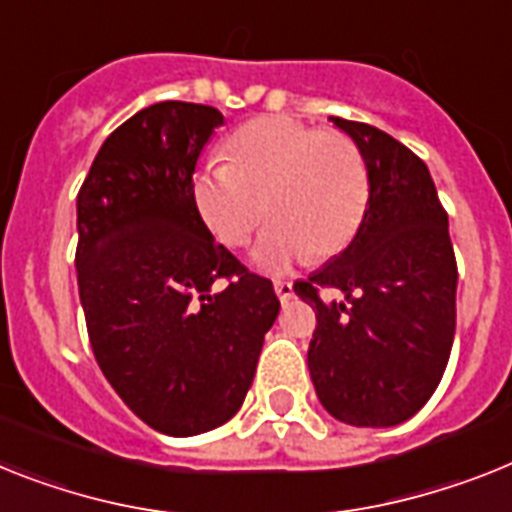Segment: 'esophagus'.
Wrapping results in <instances>:
<instances>
[{
  "mask_svg": "<svg viewBox=\"0 0 512 512\" xmlns=\"http://www.w3.org/2000/svg\"><path fill=\"white\" fill-rule=\"evenodd\" d=\"M273 289H276V294L281 302H289L291 296H294V286H291L289 281H276L273 283Z\"/></svg>",
  "mask_w": 512,
  "mask_h": 512,
  "instance_id": "obj_1",
  "label": "esophagus"
}]
</instances>
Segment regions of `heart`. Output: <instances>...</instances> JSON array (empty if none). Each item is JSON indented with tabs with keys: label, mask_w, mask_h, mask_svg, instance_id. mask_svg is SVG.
I'll return each instance as SVG.
<instances>
[{
	"label": "heart",
	"mask_w": 512,
	"mask_h": 512,
	"mask_svg": "<svg viewBox=\"0 0 512 512\" xmlns=\"http://www.w3.org/2000/svg\"><path fill=\"white\" fill-rule=\"evenodd\" d=\"M226 161L195 174L192 200L218 242L236 247L263 218L252 268L286 273L312 252L336 255L356 234L367 205V169L356 145L291 117H260L226 140Z\"/></svg>",
	"instance_id": "heart-1"
}]
</instances>
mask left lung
Instances as JSON below:
<instances>
[{"label":"left lung","instance_id":"left-lung-1","mask_svg":"<svg viewBox=\"0 0 512 512\" xmlns=\"http://www.w3.org/2000/svg\"><path fill=\"white\" fill-rule=\"evenodd\" d=\"M367 169V208L341 255L296 281L317 309L309 377L330 416L351 427H395L437 390L455 336V268L427 163L388 132L330 117ZM322 288L341 300L320 297Z\"/></svg>","mask_w":512,"mask_h":512}]
</instances>
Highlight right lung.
Returning a JSON list of instances; mask_svg holds the SVG:
<instances>
[{"label":"right lung","mask_w":512,"mask_h":512,"mask_svg":"<svg viewBox=\"0 0 512 512\" xmlns=\"http://www.w3.org/2000/svg\"><path fill=\"white\" fill-rule=\"evenodd\" d=\"M221 124L213 106L153 103L103 140L77 192V289L96 362L171 437L242 409L281 309L273 283L216 244L192 200L197 158Z\"/></svg>","instance_id":"right-lung-1"}]
</instances>
